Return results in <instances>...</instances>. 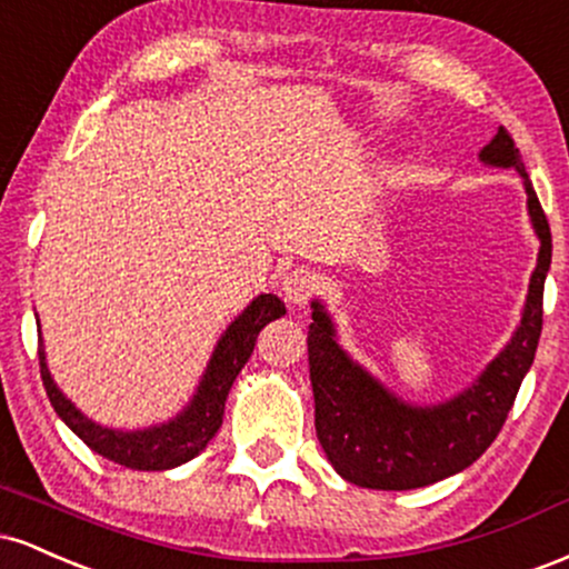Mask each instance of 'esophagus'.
Listing matches in <instances>:
<instances>
[{"mask_svg":"<svg viewBox=\"0 0 569 569\" xmlns=\"http://www.w3.org/2000/svg\"><path fill=\"white\" fill-rule=\"evenodd\" d=\"M321 289V276L310 267H297L283 278V297L291 305H307Z\"/></svg>","mask_w":569,"mask_h":569,"instance_id":"esophagus-1","label":"esophagus"}]
</instances>
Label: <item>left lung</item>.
<instances>
[{
    "mask_svg": "<svg viewBox=\"0 0 569 569\" xmlns=\"http://www.w3.org/2000/svg\"><path fill=\"white\" fill-rule=\"evenodd\" d=\"M481 162L513 168L525 179L527 208L540 240L521 323L471 388L439 407H415L380 385L337 345L335 323L312 302L307 331L316 433L335 471L369 489H417L460 473L498 439L519 385L530 371L543 329V286L551 267V230L506 128L481 149Z\"/></svg>",
    "mask_w": 569,
    "mask_h": 569,
    "instance_id": "left-lung-1",
    "label": "left lung"
}]
</instances>
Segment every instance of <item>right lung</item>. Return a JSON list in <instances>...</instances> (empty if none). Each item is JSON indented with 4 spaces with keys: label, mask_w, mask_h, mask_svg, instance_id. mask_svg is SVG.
Returning <instances> with one entry per match:
<instances>
[{
    "label": "right lung",
    "mask_w": 569,
    "mask_h": 569,
    "mask_svg": "<svg viewBox=\"0 0 569 569\" xmlns=\"http://www.w3.org/2000/svg\"><path fill=\"white\" fill-rule=\"evenodd\" d=\"M286 316V305L276 293H259L251 305L240 312L234 321L227 326L221 335L211 361H208L206 375L198 385V393L187 403L181 415L173 420L152 426L143 430H114L103 428L88 420L67 396L58 390L50 377L48 363H44V350L39 345V371H42L44 390H48L50 403L67 426L74 430L80 439L93 449L96 455L107 457L117 466L133 468V471H168V468L181 466L192 460L208 447V441L217 436L224 417V401L240 369L251 358L253 345H257L259 331L276 318Z\"/></svg>",
    "instance_id": "right-lung-1"
}]
</instances>
